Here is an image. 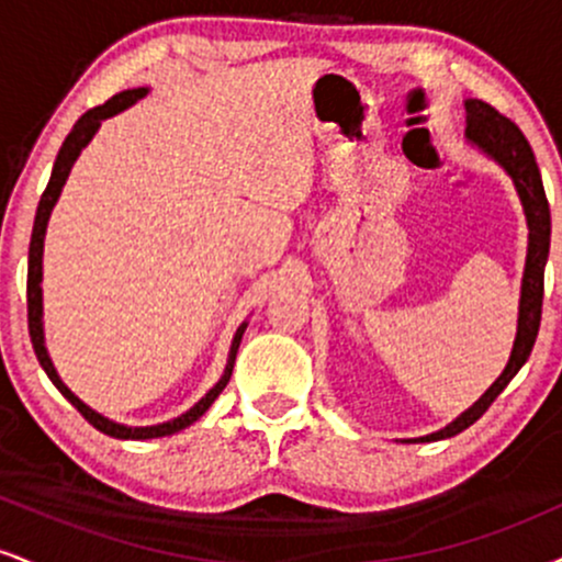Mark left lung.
<instances>
[{
    "instance_id": "1",
    "label": "left lung",
    "mask_w": 562,
    "mask_h": 562,
    "mask_svg": "<svg viewBox=\"0 0 562 562\" xmlns=\"http://www.w3.org/2000/svg\"><path fill=\"white\" fill-rule=\"evenodd\" d=\"M468 139L479 145L486 156H492L496 164L505 166V171L513 177L518 195L524 200L526 218H528V256H526V272H524V290H520V317H518V335H515L513 353L496 383L475 402L465 415L457 417L454 423L447 425L438 434L423 436L417 441H441V438H451L462 430L470 428L494 398L507 389V383L518 375L520 367L531 357V348L537 344L539 322H541V301H544V263L547 254H550V203H547L544 184H541V173L533 158L531 145L524 137L518 126L494 111L488 102L483 100H468Z\"/></svg>"
}]
</instances>
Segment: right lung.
I'll return each instance as SVG.
<instances>
[{
    "label": "right lung",
    "mask_w": 562,
    "mask_h": 562,
    "mask_svg": "<svg viewBox=\"0 0 562 562\" xmlns=\"http://www.w3.org/2000/svg\"><path fill=\"white\" fill-rule=\"evenodd\" d=\"M145 94H147L145 87L126 89V92L115 94L108 102H102V105H97V108H92V111L83 113L81 119L74 124V128H70V134L66 137V142H63L60 153H57V158H55V169H53V177H49L47 190L42 192V200H38L34 232H31V248H29V282H25V295H29V335H31V344H34L38 364L44 367V372H47L49 380L57 385V391H60L63 396H66L68 402L81 412L83 420H87L89 425H94L100 434L113 436V438H132V441H145V438H160V436L179 434V430H184L187 425L195 423L198 417H203L205 409H209V406L216 402L218 393L224 391V385L229 383L232 364H235L237 348H240V338L245 333V325L237 327L235 340H232V348H229L227 367H224V375L214 385V389L205 393V396L200 398V402L192 406L190 412H184L182 417H177V420L160 423V425H147V428H128V425H119V423L108 420V417L97 415V412L89 409V406L83 404L79 396H74V393L68 391V385L63 383L60 375L55 372L53 359L47 357V348H44V327H42V254H44V232H47L49 214H53V205L57 203V195H60L63 184H66L70 166H74V160L79 158L81 147H87V142L94 137V132L100 128L102 121L111 119V115H115V113H121L128 105H134V102Z\"/></svg>",
    "instance_id": "right-lung-1"
}]
</instances>
